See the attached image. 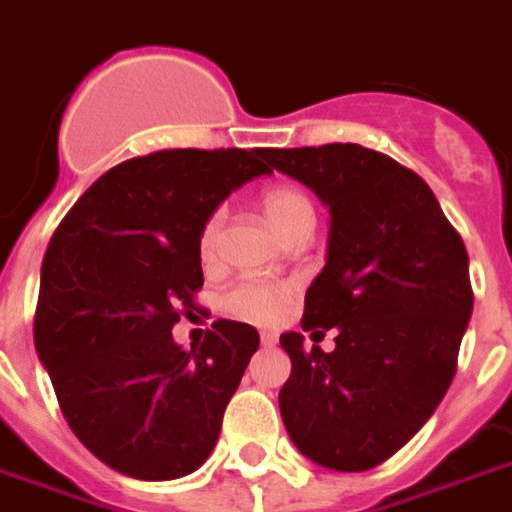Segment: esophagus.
I'll return each mask as SVG.
<instances>
[{"label":"esophagus","instance_id":"34e87169","mask_svg":"<svg viewBox=\"0 0 512 512\" xmlns=\"http://www.w3.org/2000/svg\"><path fill=\"white\" fill-rule=\"evenodd\" d=\"M260 342H263V347H274L276 333L274 331H263V333H260Z\"/></svg>","mask_w":512,"mask_h":512}]
</instances>
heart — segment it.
<instances>
[{"mask_svg": "<svg viewBox=\"0 0 512 512\" xmlns=\"http://www.w3.org/2000/svg\"><path fill=\"white\" fill-rule=\"evenodd\" d=\"M260 203H263V214H266L268 225L274 227L282 238L298 225L314 222L312 203H309L304 192H298L293 187L268 189ZM219 222H222V214L217 211V214H211L206 219V225L200 230V255H203V260L214 255ZM287 301H290V287L287 285L266 282V279H249V282H241V285L233 287L225 295L222 306H225L227 314H233L238 320L266 325L274 323L276 317L285 312Z\"/></svg>", "mask_w": 512, "mask_h": 512, "instance_id": "b5f03b06", "label": "heart"}]
</instances>
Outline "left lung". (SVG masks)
Wrapping results in <instances>:
<instances>
[{
	"label": "left lung",
	"mask_w": 512,
	"mask_h": 512,
	"mask_svg": "<svg viewBox=\"0 0 512 512\" xmlns=\"http://www.w3.org/2000/svg\"><path fill=\"white\" fill-rule=\"evenodd\" d=\"M331 214L325 266L306 290L304 331L279 336L293 363L279 412L295 448L336 472H363L410 442L456 374L469 317V257L429 184L358 143L263 149ZM323 333V331H314Z\"/></svg>",
	"instance_id": "1"
}]
</instances>
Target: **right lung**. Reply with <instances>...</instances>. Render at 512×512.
Here are the masks:
<instances>
[{"label": "right lung", "instance_id": "obj_1", "mask_svg": "<svg viewBox=\"0 0 512 512\" xmlns=\"http://www.w3.org/2000/svg\"><path fill=\"white\" fill-rule=\"evenodd\" d=\"M263 173V149L135 157L102 173L48 244L34 347L75 437L121 475L184 478L217 445L260 336L217 320L184 350L170 331L198 309L206 219Z\"/></svg>", "mask_w": 512, "mask_h": 512}]
</instances>
